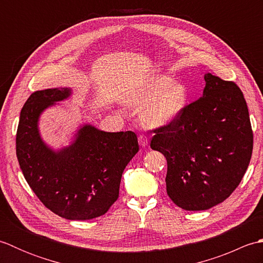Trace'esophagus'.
<instances>
[{
  "mask_svg": "<svg viewBox=\"0 0 263 263\" xmlns=\"http://www.w3.org/2000/svg\"><path fill=\"white\" fill-rule=\"evenodd\" d=\"M139 143H140V146L141 147H146V146H148V142H149V140H148V138L146 137V136H143V135H141V136H139Z\"/></svg>",
  "mask_w": 263,
  "mask_h": 263,
  "instance_id": "esophagus-1",
  "label": "esophagus"
}]
</instances>
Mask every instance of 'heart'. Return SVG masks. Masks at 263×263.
<instances>
[{"instance_id": "obj_1", "label": "heart", "mask_w": 263, "mask_h": 263, "mask_svg": "<svg viewBox=\"0 0 263 263\" xmlns=\"http://www.w3.org/2000/svg\"><path fill=\"white\" fill-rule=\"evenodd\" d=\"M189 90L184 83L158 76L138 88L127 102L136 109H142L140 119L144 125L156 127L175 121L185 108Z\"/></svg>"}]
</instances>
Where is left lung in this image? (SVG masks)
<instances>
[{
	"label": "left lung",
	"mask_w": 263,
	"mask_h": 263,
	"mask_svg": "<svg viewBox=\"0 0 263 263\" xmlns=\"http://www.w3.org/2000/svg\"><path fill=\"white\" fill-rule=\"evenodd\" d=\"M203 96L170 124L155 128L150 147L167 160L166 190L190 211L206 210L234 192L248 170L253 132L235 82L206 73Z\"/></svg>",
	"instance_id": "1"
}]
</instances>
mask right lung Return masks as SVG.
<instances>
[{
    "mask_svg": "<svg viewBox=\"0 0 263 263\" xmlns=\"http://www.w3.org/2000/svg\"><path fill=\"white\" fill-rule=\"evenodd\" d=\"M69 88L37 90L21 109L16 157L27 183L47 209L70 220L107 212L119 198L122 173L139 152L135 132H104L83 125L69 147L54 152L39 136L38 119L68 98Z\"/></svg>",
    "mask_w": 263,
    "mask_h": 263,
    "instance_id": "1",
    "label": "right lung"
}]
</instances>
